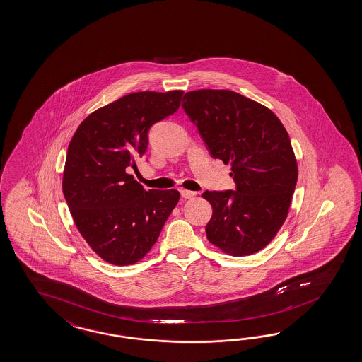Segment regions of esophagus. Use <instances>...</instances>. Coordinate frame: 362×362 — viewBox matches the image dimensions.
Returning <instances> with one entry per match:
<instances>
[{
  "mask_svg": "<svg viewBox=\"0 0 362 362\" xmlns=\"http://www.w3.org/2000/svg\"><path fill=\"white\" fill-rule=\"evenodd\" d=\"M180 194H182V197H183V199H192V197H194V196L197 194V192L188 191V189H182V191H180Z\"/></svg>",
  "mask_w": 362,
  "mask_h": 362,
  "instance_id": "34e87169",
  "label": "esophagus"
}]
</instances>
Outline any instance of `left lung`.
Returning a JSON list of instances; mask_svg holds the SVG:
<instances>
[{"mask_svg": "<svg viewBox=\"0 0 362 362\" xmlns=\"http://www.w3.org/2000/svg\"><path fill=\"white\" fill-rule=\"evenodd\" d=\"M185 114L213 158L231 165L235 191H205L213 208L206 238L225 254L264 248L288 217L298 168L291 139L267 107L231 90L185 93Z\"/></svg>", "mask_w": 362, "mask_h": 362, "instance_id": "left-lung-1", "label": "left lung"}]
</instances>
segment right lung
<instances>
[{"label": "right lung", "mask_w": 362, "mask_h": 362, "mask_svg": "<svg viewBox=\"0 0 362 362\" xmlns=\"http://www.w3.org/2000/svg\"><path fill=\"white\" fill-rule=\"evenodd\" d=\"M183 90L139 91L98 108L73 134L62 192L93 251L114 265L140 262L177 206V189H144L127 171L148 150L150 127L173 115Z\"/></svg>", "instance_id": "1"}]
</instances>
